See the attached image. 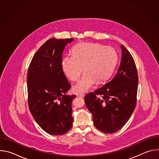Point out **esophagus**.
I'll return each instance as SVG.
<instances>
[{"mask_svg":"<svg viewBox=\"0 0 159 159\" xmlns=\"http://www.w3.org/2000/svg\"><path fill=\"white\" fill-rule=\"evenodd\" d=\"M77 97H80V98H84V94H77Z\"/></svg>","mask_w":159,"mask_h":159,"instance_id":"esophagus-1","label":"esophagus"}]
</instances>
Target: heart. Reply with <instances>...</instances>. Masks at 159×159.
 Returning <instances> with one entry per match:
<instances>
[{"mask_svg": "<svg viewBox=\"0 0 159 159\" xmlns=\"http://www.w3.org/2000/svg\"><path fill=\"white\" fill-rule=\"evenodd\" d=\"M118 61L116 50L98 43H79L74 47L72 54H66L61 61L64 75L70 80L77 81L84 70L81 80L73 87L76 93L87 92L96 83L106 80L112 74Z\"/></svg>", "mask_w": 159, "mask_h": 159, "instance_id": "b5f03b06", "label": "heart"}]
</instances>
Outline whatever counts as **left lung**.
<instances>
[{
	"label": "left lung",
	"mask_w": 159,
	"mask_h": 159,
	"mask_svg": "<svg viewBox=\"0 0 159 159\" xmlns=\"http://www.w3.org/2000/svg\"><path fill=\"white\" fill-rule=\"evenodd\" d=\"M121 48V62L114 77L84 98L87 109L93 114L95 126L104 133H115L123 128L137 104V66L123 44Z\"/></svg>",
	"instance_id": "obj_1"
}]
</instances>
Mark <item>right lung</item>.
<instances>
[{
	"mask_svg": "<svg viewBox=\"0 0 159 159\" xmlns=\"http://www.w3.org/2000/svg\"><path fill=\"white\" fill-rule=\"evenodd\" d=\"M73 38H51L33 56L27 75L30 111L48 134L62 135L73 123L72 102L75 95L65 94L71 85L61 69L62 53Z\"/></svg>",
	"mask_w": 159,
	"mask_h": 159,
	"instance_id": "obj_1",
	"label": "right lung"
}]
</instances>
